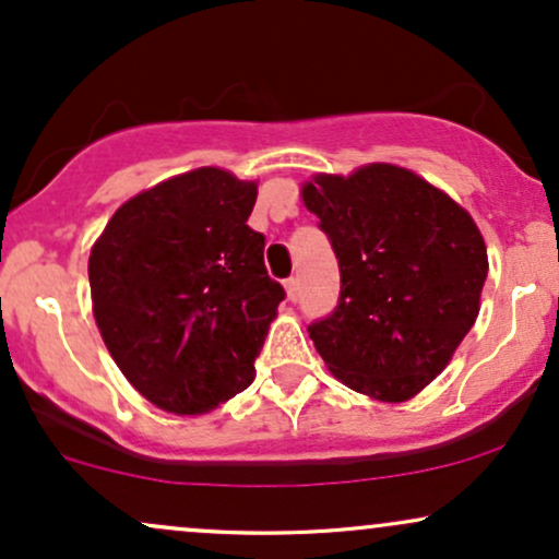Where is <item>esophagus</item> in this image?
<instances>
[{
  "mask_svg": "<svg viewBox=\"0 0 559 559\" xmlns=\"http://www.w3.org/2000/svg\"><path fill=\"white\" fill-rule=\"evenodd\" d=\"M284 288H286V299L288 301H297V297H299V281L297 278H288L286 284H284Z\"/></svg>",
  "mask_w": 559,
  "mask_h": 559,
  "instance_id": "1",
  "label": "esophagus"
}]
</instances>
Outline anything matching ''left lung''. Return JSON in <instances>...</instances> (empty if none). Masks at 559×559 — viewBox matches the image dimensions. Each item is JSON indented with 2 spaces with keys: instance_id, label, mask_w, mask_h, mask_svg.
<instances>
[{
  "instance_id": "obj_1",
  "label": "left lung",
  "mask_w": 559,
  "mask_h": 559,
  "mask_svg": "<svg viewBox=\"0 0 559 559\" xmlns=\"http://www.w3.org/2000/svg\"><path fill=\"white\" fill-rule=\"evenodd\" d=\"M299 194L342 271L338 307L310 325L318 355L357 394L413 400L478 318L489 254L476 221L439 186L391 163L316 173Z\"/></svg>"
}]
</instances>
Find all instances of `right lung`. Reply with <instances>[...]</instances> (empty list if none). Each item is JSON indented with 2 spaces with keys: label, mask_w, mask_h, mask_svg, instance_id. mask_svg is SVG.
<instances>
[{
  "label": "right lung",
  "mask_w": 559,
  "mask_h": 559,
  "mask_svg": "<svg viewBox=\"0 0 559 559\" xmlns=\"http://www.w3.org/2000/svg\"><path fill=\"white\" fill-rule=\"evenodd\" d=\"M258 181L197 168L115 210L88 254L96 329L155 407L204 415L254 381L281 284L247 226Z\"/></svg>",
  "instance_id": "right-lung-1"
}]
</instances>
